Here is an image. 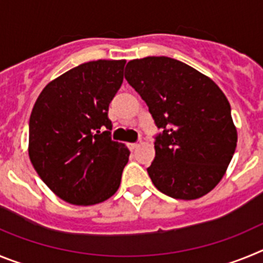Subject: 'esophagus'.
<instances>
[{
    "instance_id": "34e87169",
    "label": "esophagus",
    "mask_w": 263,
    "mask_h": 263,
    "mask_svg": "<svg viewBox=\"0 0 263 263\" xmlns=\"http://www.w3.org/2000/svg\"><path fill=\"white\" fill-rule=\"evenodd\" d=\"M139 146L138 142H134V143H129V148L130 150H134V148H137Z\"/></svg>"
}]
</instances>
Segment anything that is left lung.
I'll use <instances>...</instances> for the list:
<instances>
[{
  "instance_id": "left-lung-1",
  "label": "left lung",
  "mask_w": 263,
  "mask_h": 263,
  "mask_svg": "<svg viewBox=\"0 0 263 263\" xmlns=\"http://www.w3.org/2000/svg\"><path fill=\"white\" fill-rule=\"evenodd\" d=\"M125 79L158 129L148 176L160 192L194 200L218 184L237 146L231 105L215 81L167 57L130 60Z\"/></svg>"
}]
</instances>
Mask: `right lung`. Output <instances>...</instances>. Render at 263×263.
<instances>
[{"label": "right lung", "mask_w": 263, "mask_h": 263, "mask_svg": "<svg viewBox=\"0 0 263 263\" xmlns=\"http://www.w3.org/2000/svg\"><path fill=\"white\" fill-rule=\"evenodd\" d=\"M126 60L83 63L48 83L29 122V157L53 194L93 205L120 187L129 148L111 141L109 104L124 81Z\"/></svg>", "instance_id": "1"}]
</instances>
